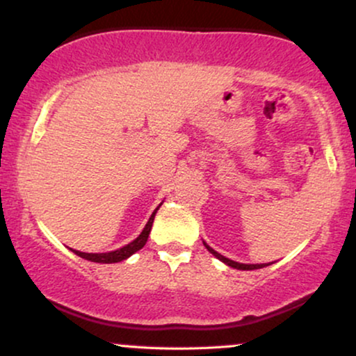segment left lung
Returning a JSON list of instances; mask_svg holds the SVG:
<instances>
[{
  "instance_id": "obj_1",
  "label": "left lung",
  "mask_w": 356,
  "mask_h": 356,
  "mask_svg": "<svg viewBox=\"0 0 356 356\" xmlns=\"http://www.w3.org/2000/svg\"><path fill=\"white\" fill-rule=\"evenodd\" d=\"M204 246H206V249H207V251L211 252V254H214L216 257H218L219 261H222V263H226L227 266H231V268H236V269H243V271H251V269H259V268H264V266H268V264H243V263H236V261L229 259V257H224L222 254H219L218 251H214V249H212L211 246H207L206 243H204Z\"/></svg>"
}]
</instances>
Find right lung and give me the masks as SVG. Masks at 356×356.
I'll return each mask as SVG.
<instances>
[{
	"mask_svg": "<svg viewBox=\"0 0 356 356\" xmlns=\"http://www.w3.org/2000/svg\"><path fill=\"white\" fill-rule=\"evenodd\" d=\"M159 211V207L152 212V216H150L149 220H147L144 231L138 234L137 239H134L132 243H129L127 246L117 249V251H110V252H81V251H75V249H72L73 252H75L76 256L83 257V259H88L92 261V263H105V264H110V263H118V261H124L127 257H130L134 254V252H137L138 249H142L145 246L147 239H149V234H150V229H152V222H154V218H155V212Z\"/></svg>",
	"mask_w": 356,
	"mask_h": 356,
	"instance_id": "add662e5",
	"label": "right lung"
}]
</instances>
